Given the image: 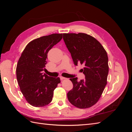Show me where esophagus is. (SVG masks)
Instances as JSON below:
<instances>
[{
  "instance_id": "1",
  "label": "esophagus",
  "mask_w": 132,
  "mask_h": 132,
  "mask_svg": "<svg viewBox=\"0 0 132 132\" xmlns=\"http://www.w3.org/2000/svg\"><path fill=\"white\" fill-rule=\"evenodd\" d=\"M60 79H61V80H63L65 79H66V78H64V77H60Z\"/></svg>"
}]
</instances>
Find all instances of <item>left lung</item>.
<instances>
[{"label":"left lung","mask_w":132,"mask_h":132,"mask_svg":"<svg viewBox=\"0 0 132 132\" xmlns=\"http://www.w3.org/2000/svg\"><path fill=\"white\" fill-rule=\"evenodd\" d=\"M63 40L74 64L84 66L81 71L85 77L80 81L77 77L70 79L73 87L67 93L68 98L79 109L90 107L98 101L107 84V52L97 39L86 34H63Z\"/></svg>","instance_id":"8db88e82"}]
</instances>
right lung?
I'll list each match as a JSON object with an SVG mask.
<instances>
[{"mask_svg":"<svg viewBox=\"0 0 132 132\" xmlns=\"http://www.w3.org/2000/svg\"><path fill=\"white\" fill-rule=\"evenodd\" d=\"M63 34H53L31 41L23 51L16 67V78L26 101L34 107H44L52 101L53 91L61 82L45 71L47 54L61 41Z\"/></svg>","mask_w":132,"mask_h":132,"instance_id":"obj_1","label":"right lung"}]
</instances>
